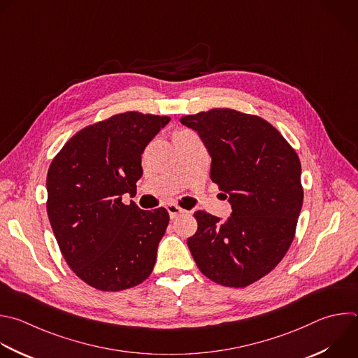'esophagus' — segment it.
<instances>
[{
	"label": "esophagus",
	"mask_w": 358,
	"mask_h": 358,
	"mask_svg": "<svg viewBox=\"0 0 358 358\" xmlns=\"http://www.w3.org/2000/svg\"><path fill=\"white\" fill-rule=\"evenodd\" d=\"M167 210H169V215H170L171 219H176V217H178L180 215H182V213L185 212L182 208H180V206L176 205V203L167 205Z\"/></svg>",
	"instance_id": "obj_1"
}]
</instances>
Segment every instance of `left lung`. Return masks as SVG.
I'll return each instance as SVG.
<instances>
[{"label": "left lung", "mask_w": 358, "mask_h": 358, "mask_svg": "<svg viewBox=\"0 0 358 358\" xmlns=\"http://www.w3.org/2000/svg\"><path fill=\"white\" fill-rule=\"evenodd\" d=\"M208 149L210 180L229 195L226 220L194 213L188 249L201 273L224 287H248L273 271L295 236L303 202L301 162L263 117L229 108L185 115Z\"/></svg>", "instance_id": "8db88e82"}]
</instances>
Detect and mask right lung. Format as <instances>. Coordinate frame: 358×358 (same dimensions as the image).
<instances>
[{"label":"right lung","instance_id":"obj_1","mask_svg":"<svg viewBox=\"0 0 358 358\" xmlns=\"http://www.w3.org/2000/svg\"><path fill=\"white\" fill-rule=\"evenodd\" d=\"M169 122L136 110L113 115L77 132L49 167L46 208L57 245L95 289H128L153 271L169 212L125 205L122 195L136 192L143 150Z\"/></svg>","mask_w":358,"mask_h":358}]
</instances>
